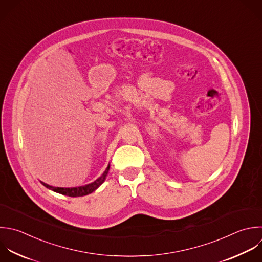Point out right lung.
Instances as JSON below:
<instances>
[{
	"label": "right lung",
	"mask_w": 262,
	"mask_h": 262,
	"mask_svg": "<svg viewBox=\"0 0 262 262\" xmlns=\"http://www.w3.org/2000/svg\"><path fill=\"white\" fill-rule=\"evenodd\" d=\"M108 170H110V165L107 166V168L105 169V171L103 172V174L97 178L95 181L89 183V184H86L84 186H78V187H54V186H51L47 183H44L42 182V184L44 186H46L47 188L49 189H52L53 191H56L58 193H61V194H64V195H69V196H83V195H87L91 192H93L95 189H97L105 180V177L108 173Z\"/></svg>",
	"instance_id": "1"
}]
</instances>
